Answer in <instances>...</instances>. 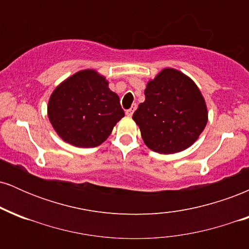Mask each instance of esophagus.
<instances>
[{
  "mask_svg": "<svg viewBox=\"0 0 249 249\" xmlns=\"http://www.w3.org/2000/svg\"><path fill=\"white\" fill-rule=\"evenodd\" d=\"M136 108H137V105H136V104L132 105V107L128 108V110H126V116H127V117H131V116H132L134 111H136Z\"/></svg>",
  "mask_w": 249,
  "mask_h": 249,
  "instance_id": "esophagus-1",
  "label": "esophagus"
}]
</instances>
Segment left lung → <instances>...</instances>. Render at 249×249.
Here are the masks:
<instances>
[{
	"label": "left lung",
	"instance_id": "left-lung-1",
	"mask_svg": "<svg viewBox=\"0 0 249 249\" xmlns=\"http://www.w3.org/2000/svg\"><path fill=\"white\" fill-rule=\"evenodd\" d=\"M132 119L150 150L161 154L181 152L192 146L208 122L201 91L181 71L165 68L150 79Z\"/></svg>",
	"mask_w": 249,
	"mask_h": 249
}]
</instances>
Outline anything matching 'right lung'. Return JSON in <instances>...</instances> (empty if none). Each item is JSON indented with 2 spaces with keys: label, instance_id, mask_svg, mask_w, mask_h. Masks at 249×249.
Masks as SVG:
<instances>
[{
  "label": "right lung",
  "instance_id": "obj_1",
  "mask_svg": "<svg viewBox=\"0 0 249 249\" xmlns=\"http://www.w3.org/2000/svg\"><path fill=\"white\" fill-rule=\"evenodd\" d=\"M48 117L65 142L88 148L107 141L124 111L105 76L85 69L57 85L48 102Z\"/></svg>",
  "mask_w": 249,
  "mask_h": 249
}]
</instances>
